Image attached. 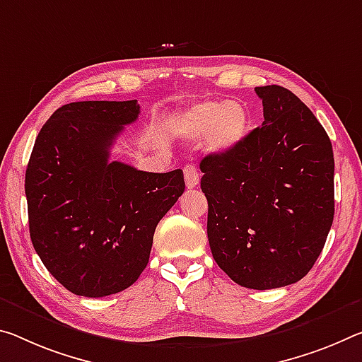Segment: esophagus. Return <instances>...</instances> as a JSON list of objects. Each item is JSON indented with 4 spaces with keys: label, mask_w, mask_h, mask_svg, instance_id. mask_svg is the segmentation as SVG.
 Segmentation results:
<instances>
[{
    "label": "esophagus",
    "mask_w": 362,
    "mask_h": 362,
    "mask_svg": "<svg viewBox=\"0 0 362 362\" xmlns=\"http://www.w3.org/2000/svg\"><path fill=\"white\" fill-rule=\"evenodd\" d=\"M183 175H185V183L188 188L198 187L199 175H198V170L194 169V165H192V164L185 165V168H183Z\"/></svg>",
    "instance_id": "1"
}]
</instances>
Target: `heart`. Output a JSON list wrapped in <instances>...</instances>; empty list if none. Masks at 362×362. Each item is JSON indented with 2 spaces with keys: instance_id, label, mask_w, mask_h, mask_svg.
I'll use <instances>...</instances> for the list:
<instances>
[{
  "instance_id": "obj_1",
  "label": "heart",
  "mask_w": 362,
  "mask_h": 362,
  "mask_svg": "<svg viewBox=\"0 0 362 362\" xmlns=\"http://www.w3.org/2000/svg\"><path fill=\"white\" fill-rule=\"evenodd\" d=\"M248 111L237 101H203L192 106L177 120V132L188 140L208 135V148L227 153L237 148L248 134Z\"/></svg>"
}]
</instances>
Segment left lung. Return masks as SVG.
Masks as SVG:
<instances>
[{
  "label": "left lung",
  "mask_w": 362,
  "mask_h": 362,
  "mask_svg": "<svg viewBox=\"0 0 362 362\" xmlns=\"http://www.w3.org/2000/svg\"><path fill=\"white\" fill-rule=\"evenodd\" d=\"M264 122L232 151L206 156L211 253L235 284L291 285L311 271L334 222V151L305 103L279 85L256 87Z\"/></svg>",
  "instance_id": "obj_1"
}]
</instances>
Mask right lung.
Returning a JSON list of instances; mask_svg holds the SVG:
<instances>
[{
    "instance_id": "add662e5",
    "label": "right lung",
    "mask_w": 362,
    "mask_h": 362,
    "mask_svg": "<svg viewBox=\"0 0 362 362\" xmlns=\"http://www.w3.org/2000/svg\"><path fill=\"white\" fill-rule=\"evenodd\" d=\"M136 100L77 101L53 112L25 172L30 238L49 274L78 296L119 293L140 277L153 235L185 190L182 169L143 172L109 160Z\"/></svg>"
}]
</instances>
